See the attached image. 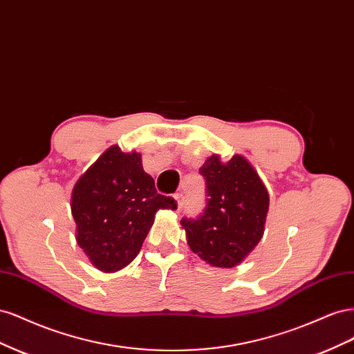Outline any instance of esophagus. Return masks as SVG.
<instances>
[{
	"label": "esophagus",
	"instance_id": "34e87169",
	"mask_svg": "<svg viewBox=\"0 0 354 354\" xmlns=\"http://www.w3.org/2000/svg\"><path fill=\"white\" fill-rule=\"evenodd\" d=\"M174 199L177 202V209L180 211L181 208H183V205H185V196L181 195V194H177V195H174Z\"/></svg>",
	"mask_w": 354,
	"mask_h": 354
}]
</instances>
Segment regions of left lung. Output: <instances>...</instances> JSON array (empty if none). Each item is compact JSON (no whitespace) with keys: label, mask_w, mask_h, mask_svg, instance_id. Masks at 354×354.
<instances>
[{"label":"left lung","mask_w":354,"mask_h":354,"mask_svg":"<svg viewBox=\"0 0 354 354\" xmlns=\"http://www.w3.org/2000/svg\"><path fill=\"white\" fill-rule=\"evenodd\" d=\"M207 181V209L196 220L183 218L190 250L212 267L232 269L261 241L269 212V192L242 155L223 162L209 156L199 168Z\"/></svg>","instance_id":"8db88e82"}]
</instances>
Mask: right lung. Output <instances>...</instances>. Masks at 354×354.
<instances>
[{"mask_svg": "<svg viewBox=\"0 0 354 354\" xmlns=\"http://www.w3.org/2000/svg\"><path fill=\"white\" fill-rule=\"evenodd\" d=\"M176 201L159 195L145 173L142 155L111 146L77 180L71 211L78 245L94 267L115 273L142 250L158 209H176Z\"/></svg>", "mask_w": 354, "mask_h": 354, "instance_id": "1", "label": "right lung"}]
</instances>
